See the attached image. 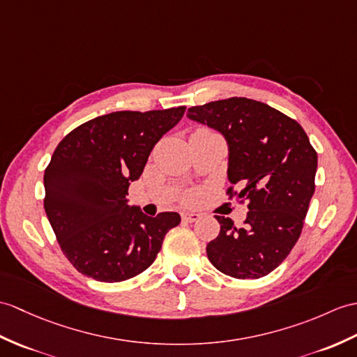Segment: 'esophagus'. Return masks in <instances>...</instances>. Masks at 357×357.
Returning <instances> with one entry per match:
<instances>
[{"mask_svg": "<svg viewBox=\"0 0 357 357\" xmlns=\"http://www.w3.org/2000/svg\"><path fill=\"white\" fill-rule=\"evenodd\" d=\"M199 219H201V214H197V213H190V211L182 213V220L184 222L193 223V222H197Z\"/></svg>", "mask_w": 357, "mask_h": 357, "instance_id": "34e87169", "label": "esophagus"}]
</instances>
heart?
Wrapping results in <instances>:
<instances>
[{
  "instance_id": "1",
  "label": "heart",
  "mask_w": 357,
  "mask_h": 357,
  "mask_svg": "<svg viewBox=\"0 0 357 357\" xmlns=\"http://www.w3.org/2000/svg\"><path fill=\"white\" fill-rule=\"evenodd\" d=\"M204 132H205V130H204Z\"/></svg>"
}]
</instances>
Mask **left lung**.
Wrapping results in <instances>:
<instances>
[{"label":"left lung","instance_id":"1","mask_svg":"<svg viewBox=\"0 0 357 357\" xmlns=\"http://www.w3.org/2000/svg\"><path fill=\"white\" fill-rule=\"evenodd\" d=\"M187 117L219 130L228 143L229 197L248 201L245 227L216 216L219 236L206 245L213 266L234 278L278 268L300 238L314 193L318 155L294 119L269 105L231 97L190 107Z\"/></svg>","mask_w":357,"mask_h":357}]
</instances>
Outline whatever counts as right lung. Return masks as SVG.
Returning <instances> with one entry per match:
<instances>
[{
	"mask_svg": "<svg viewBox=\"0 0 357 357\" xmlns=\"http://www.w3.org/2000/svg\"><path fill=\"white\" fill-rule=\"evenodd\" d=\"M184 112L185 106L111 112L57 144L44 173V208L63 255L80 273L105 283L135 277L179 225L178 213L146 216L126 196L153 146Z\"/></svg>",
	"mask_w": 357,
	"mask_h": 357,
	"instance_id": "add662e5",
	"label": "right lung"
}]
</instances>
